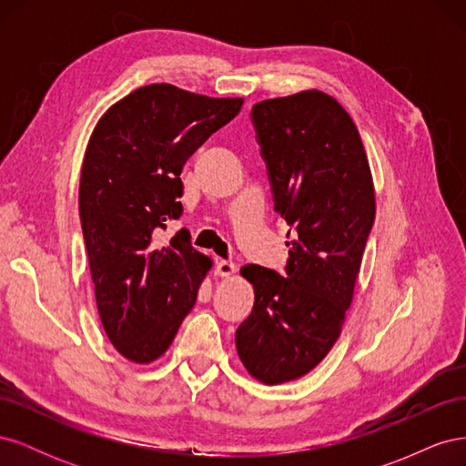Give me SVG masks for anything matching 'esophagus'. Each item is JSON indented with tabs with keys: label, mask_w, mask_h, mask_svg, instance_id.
<instances>
[{
	"label": "esophagus",
	"mask_w": 466,
	"mask_h": 466,
	"mask_svg": "<svg viewBox=\"0 0 466 466\" xmlns=\"http://www.w3.org/2000/svg\"><path fill=\"white\" fill-rule=\"evenodd\" d=\"M235 270H237V266H235V262H231V260H218V262H216V276L228 278V276L235 274Z\"/></svg>",
	"instance_id": "obj_1"
}]
</instances>
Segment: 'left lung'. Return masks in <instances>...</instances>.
Masks as SVG:
<instances>
[{
	"instance_id": "1",
	"label": "left lung",
	"mask_w": 466,
	"mask_h": 466,
	"mask_svg": "<svg viewBox=\"0 0 466 466\" xmlns=\"http://www.w3.org/2000/svg\"><path fill=\"white\" fill-rule=\"evenodd\" d=\"M274 209L286 218V278L241 268L255 307L235 332L237 354L264 385L307 375L329 354L354 299L375 219L360 132L334 96L311 89L252 106Z\"/></svg>"
}]
</instances>
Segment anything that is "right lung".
<instances>
[{
  "instance_id": "1",
  "label": "right lung",
  "mask_w": 466,
  "mask_h": 466,
  "mask_svg": "<svg viewBox=\"0 0 466 466\" xmlns=\"http://www.w3.org/2000/svg\"><path fill=\"white\" fill-rule=\"evenodd\" d=\"M243 98H214L168 83L139 87L96 122L81 167L79 218L103 329L120 354L151 363L190 313L211 258L180 229L182 167Z\"/></svg>"
}]
</instances>
